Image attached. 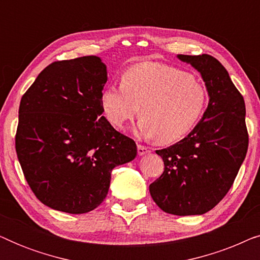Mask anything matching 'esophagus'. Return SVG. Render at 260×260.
Here are the masks:
<instances>
[{"instance_id":"esophagus-1","label":"esophagus","mask_w":260,"mask_h":260,"mask_svg":"<svg viewBox=\"0 0 260 260\" xmlns=\"http://www.w3.org/2000/svg\"><path fill=\"white\" fill-rule=\"evenodd\" d=\"M137 152H138V155H140V156H143V155L149 154V152H150V149H148L147 147H144V145L138 144L137 145Z\"/></svg>"}]
</instances>
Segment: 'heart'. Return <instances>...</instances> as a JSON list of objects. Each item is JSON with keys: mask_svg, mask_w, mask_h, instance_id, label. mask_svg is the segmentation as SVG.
I'll return each instance as SVG.
<instances>
[{"mask_svg": "<svg viewBox=\"0 0 260 260\" xmlns=\"http://www.w3.org/2000/svg\"><path fill=\"white\" fill-rule=\"evenodd\" d=\"M207 101V90L200 80L157 62L130 67L123 73L122 85H108L101 95L103 111L113 126L122 129L140 111L141 135L161 144L175 143L190 133Z\"/></svg>", "mask_w": 260, "mask_h": 260, "instance_id": "obj_1", "label": "heart"}]
</instances>
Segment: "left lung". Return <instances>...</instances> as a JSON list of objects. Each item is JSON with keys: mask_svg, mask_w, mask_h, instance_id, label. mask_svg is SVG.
<instances>
[{"mask_svg": "<svg viewBox=\"0 0 260 260\" xmlns=\"http://www.w3.org/2000/svg\"><path fill=\"white\" fill-rule=\"evenodd\" d=\"M200 72L207 109L187 137L156 150L165 170L149 186L152 200L174 215H200L214 208L232 187L248 147L245 102L225 67L208 54L177 55Z\"/></svg>", "mask_w": 260, "mask_h": 260, "instance_id": "1", "label": "left lung"}]
</instances>
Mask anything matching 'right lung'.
<instances>
[{
	"label": "right lung",
	"instance_id": "right-lung-1",
	"mask_svg": "<svg viewBox=\"0 0 260 260\" xmlns=\"http://www.w3.org/2000/svg\"><path fill=\"white\" fill-rule=\"evenodd\" d=\"M106 80L99 56L61 60L41 71L21 98L17 158L35 197L56 211L97 208L112 169L137 155L135 141L102 116Z\"/></svg>",
	"mask_w": 260,
	"mask_h": 260
}]
</instances>
